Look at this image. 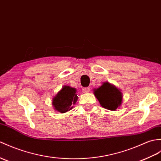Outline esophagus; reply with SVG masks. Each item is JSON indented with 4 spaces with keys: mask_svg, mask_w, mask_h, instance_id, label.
I'll use <instances>...</instances> for the list:
<instances>
[{
    "mask_svg": "<svg viewBox=\"0 0 161 161\" xmlns=\"http://www.w3.org/2000/svg\"><path fill=\"white\" fill-rule=\"evenodd\" d=\"M91 91V88L90 87H85L82 88V92H88Z\"/></svg>",
    "mask_w": 161,
    "mask_h": 161,
    "instance_id": "1",
    "label": "esophagus"
}]
</instances>
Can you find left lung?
I'll return each instance as SVG.
<instances>
[{"instance_id":"1","label":"left lung","mask_w":161,"mask_h":161,"mask_svg":"<svg viewBox=\"0 0 161 161\" xmlns=\"http://www.w3.org/2000/svg\"><path fill=\"white\" fill-rule=\"evenodd\" d=\"M94 94L101 106L108 110H117L122 103V92L108 82H104L99 88L94 89Z\"/></svg>"}]
</instances>
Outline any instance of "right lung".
I'll use <instances>...</instances> for the list:
<instances>
[{
	"label": "right lung",
	"instance_id": "obj_1",
	"mask_svg": "<svg viewBox=\"0 0 161 161\" xmlns=\"http://www.w3.org/2000/svg\"><path fill=\"white\" fill-rule=\"evenodd\" d=\"M76 91L75 88L64 86L53 99L52 104L54 109L61 113L71 110L73 107L72 105L75 104L78 99Z\"/></svg>",
	"mask_w": 161,
	"mask_h": 161
}]
</instances>
